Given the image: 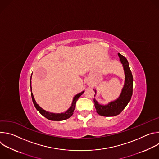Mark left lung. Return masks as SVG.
I'll list each match as a JSON object with an SVG mask.
<instances>
[{
  "instance_id": "1",
  "label": "left lung",
  "mask_w": 159,
  "mask_h": 159,
  "mask_svg": "<svg viewBox=\"0 0 159 159\" xmlns=\"http://www.w3.org/2000/svg\"><path fill=\"white\" fill-rule=\"evenodd\" d=\"M118 55L124 69L125 83L120 96L116 100L111 101L108 104L104 105L99 104L95 98L94 99L96 112L99 115L102 116H115L120 114L130 101L133 94V79L128 61L127 59L120 53H118ZM93 90L95 91V96L97 92L96 89H93Z\"/></svg>"
}]
</instances>
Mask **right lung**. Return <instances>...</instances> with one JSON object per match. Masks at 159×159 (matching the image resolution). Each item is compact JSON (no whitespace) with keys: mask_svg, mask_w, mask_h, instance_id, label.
Masks as SVG:
<instances>
[{"mask_svg":"<svg viewBox=\"0 0 159 159\" xmlns=\"http://www.w3.org/2000/svg\"><path fill=\"white\" fill-rule=\"evenodd\" d=\"M31 77H32V74H31ZM30 87H31V94L32 100H33V104H34L36 109L39 112V113L41 115H43V116H44L48 120H52V121H63V120H66L68 118H69L70 117H71L72 116V115L74 114V109L75 108V104H76L77 101L82 95V94H84V91L81 92L80 93H79V94H76L74 97L73 101H72V104H71L70 107L69 109H68L65 112H61V113H53V112H48V111H45L44 109L41 108L36 103V102L34 99V98L33 96V93H32L31 80H30Z\"/></svg>","mask_w":159,"mask_h":159,"instance_id":"add662e5","label":"right lung"}]
</instances>
